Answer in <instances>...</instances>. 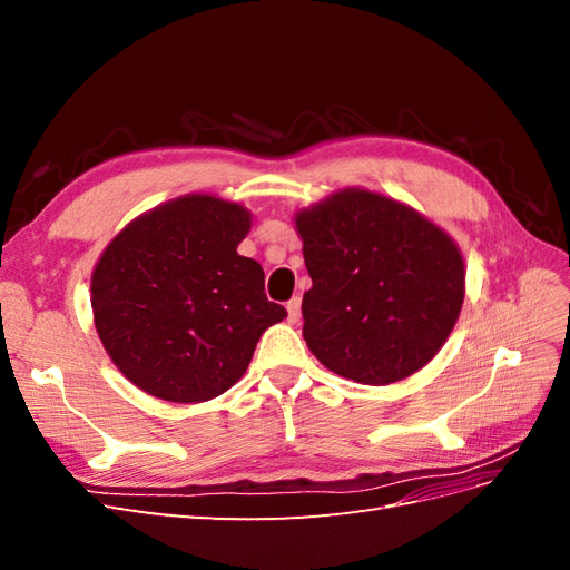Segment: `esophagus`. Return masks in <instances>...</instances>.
Returning <instances> with one entry per match:
<instances>
[{"mask_svg": "<svg viewBox=\"0 0 570 570\" xmlns=\"http://www.w3.org/2000/svg\"><path fill=\"white\" fill-rule=\"evenodd\" d=\"M299 316H302V299L299 297H292L287 302V321L289 323H297Z\"/></svg>", "mask_w": 570, "mask_h": 570, "instance_id": "34e87169", "label": "esophagus"}]
</instances>
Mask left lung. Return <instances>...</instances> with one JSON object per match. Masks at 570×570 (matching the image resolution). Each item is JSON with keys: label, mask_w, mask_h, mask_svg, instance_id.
Returning a JSON list of instances; mask_svg holds the SVG:
<instances>
[{"label": "left lung", "mask_w": 570, "mask_h": 570, "mask_svg": "<svg viewBox=\"0 0 570 570\" xmlns=\"http://www.w3.org/2000/svg\"><path fill=\"white\" fill-rule=\"evenodd\" d=\"M312 289L306 347L364 385L421 371L454 331L465 295L459 245L409 204L344 187L295 214Z\"/></svg>", "instance_id": "1"}]
</instances>
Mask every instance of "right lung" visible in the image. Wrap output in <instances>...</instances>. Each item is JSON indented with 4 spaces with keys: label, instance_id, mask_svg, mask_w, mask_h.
I'll return each instance as SVG.
<instances>
[{
    "label": "right lung",
    "instance_id": "add662e5",
    "mask_svg": "<svg viewBox=\"0 0 570 570\" xmlns=\"http://www.w3.org/2000/svg\"><path fill=\"white\" fill-rule=\"evenodd\" d=\"M252 212L183 195L132 218L92 271V316L109 358L164 402L199 404L245 375L256 342L287 312L264 268L237 254Z\"/></svg>",
    "mask_w": 570,
    "mask_h": 570
}]
</instances>
